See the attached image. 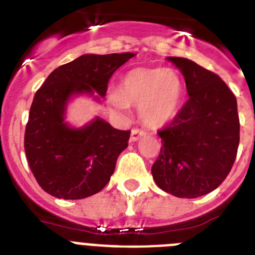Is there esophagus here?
I'll list each match as a JSON object with an SVG mask.
<instances>
[{
    "label": "esophagus",
    "mask_w": 255,
    "mask_h": 255,
    "mask_svg": "<svg viewBox=\"0 0 255 255\" xmlns=\"http://www.w3.org/2000/svg\"><path fill=\"white\" fill-rule=\"evenodd\" d=\"M143 135H145V131L140 129H132L131 130V136H130V140L131 141H136L139 138H141Z\"/></svg>",
    "instance_id": "obj_1"
}]
</instances>
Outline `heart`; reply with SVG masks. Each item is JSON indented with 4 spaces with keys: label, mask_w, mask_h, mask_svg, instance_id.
I'll list each match as a JSON object with an SVG mask.
<instances>
[{
    "label": "heart",
    "mask_w": 255,
    "mask_h": 255,
    "mask_svg": "<svg viewBox=\"0 0 255 255\" xmlns=\"http://www.w3.org/2000/svg\"><path fill=\"white\" fill-rule=\"evenodd\" d=\"M182 87L173 71L164 67H136L123 75L119 93H111V110L126 114L138 106L139 119L148 128H161L173 119L181 101Z\"/></svg>",
    "instance_id": "1"
}]
</instances>
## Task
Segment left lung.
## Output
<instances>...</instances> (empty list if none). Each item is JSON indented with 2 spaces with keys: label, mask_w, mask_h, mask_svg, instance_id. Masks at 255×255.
Returning <instances> with one entry per match:
<instances>
[{
  "label": "left lung",
  "mask_w": 255,
  "mask_h": 255,
  "mask_svg": "<svg viewBox=\"0 0 255 255\" xmlns=\"http://www.w3.org/2000/svg\"><path fill=\"white\" fill-rule=\"evenodd\" d=\"M180 69L189 100L159 130L161 152L152 166L155 184L177 198H198L221 185L240 140L236 97L226 83L194 61L168 57Z\"/></svg>",
  "instance_id": "1"
}]
</instances>
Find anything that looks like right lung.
<instances>
[{
	"mask_svg": "<svg viewBox=\"0 0 255 255\" xmlns=\"http://www.w3.org/2000/svg\"><path fill=\"white\" fill-rule=\"evenodd\" d=\"M135 53L83 55L48 75L31 103L24 136L26 159L39 186L60 199H83L102 190L130 130L114 129L97 117L82 129L64 121L74 94L105 97L112 74Z\"/></svg>",
	"mask_w": 255,
	"mask_h": 255,
	"instance_id": "obj_1",
	"label": "right lung"
}]
</instances>
